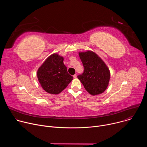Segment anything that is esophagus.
<instances>
[{"label": "esophagus", "mask_w": 147, "mask_h": 147, "mask_svg": "<svg viewBox=\"0 0 147 147\" xmlns=\"http://www.w3.org/2000/svg\"><path fill=\"white\" fill-rule=\"evenodd\" d=\"M73 78H77V74L73 75Z\"/></svg>", "instance_id": "34e87169"}]
</instances>
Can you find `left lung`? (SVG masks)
I'll list each match as a JSON object with an SVG mask.
<instances>
[{
  "mask_svg": "<svg viewBox=\"0 0 147 147\" xmlns=\"http://www.w3.org/2000/svg\"><path fill=\"white\" fill-rule=\"evenodd\" d=\"M84 73L77 76L86 91L92 95L103 93L107 88L111 73L101 58L90 51L79 52Z\"/></svg>",
  "mask_w": 147,
  "mask_h": 147,
  "instance_id": "1",
  "label": "left lung"
}]
</instances>
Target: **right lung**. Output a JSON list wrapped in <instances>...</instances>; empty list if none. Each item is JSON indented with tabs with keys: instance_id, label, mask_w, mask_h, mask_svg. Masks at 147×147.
I'll return each mask as SVG.
<instances>
[{
	"instance_id": "add662e5",
	"label": "right lung",
	"mask_w": 147,
	"mask_h": 147,
	"mask_svg": "<svg viewBox=\"0 0 147 147\" xmlns=\"http://www.w3.org/2000/svg\"><path fill=\"white\" fill-rule=\"evenodd\" d=\"M63 60V57L53 53L45 60L37 71L40 84L48 93H60L73 79V76L68 73Z\"/></svg>"
}]
</instances>
